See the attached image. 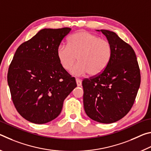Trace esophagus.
Segmentation results:
<instances>
[{
	"label": "esophagus",
	"instance_id": "1",
	"mask_svg": "<svg viewBox=\"0 0 151 151\" xmlns=\"http://www.w3.org/2000/svg\"><path fill=\"white\" fill-rule=\"evenodd\" d=\"M76 83L78 86H81L82 85V81L79 78H76Z\"/></svg>",
	"mask_w": 151,
	"mask_h": 151
}]
</instances>
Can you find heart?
<instances>
[{
    "label": "heart",
    "instance_id": "b5f03b06",
    "mask_svg": "<svg viewBox=\"0 0 151 151\" xmlns=\"http://www.w3.org/2000/svg\"><path fill=\"white\" fill-rule=\"evenodd\" d=\"M112 55L109 40L84 30L74 33L68 38L67 45H60L57 49L58 60L65 70H70L78 57L79 63L71 70L76 76L99 75L107 67Z\"/></svg>",
    "mask_w": 151,
    "mask_h": 151
}]
</instances>
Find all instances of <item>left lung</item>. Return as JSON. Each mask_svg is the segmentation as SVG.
Wrapping results in <instances>:
<instances>
[{"label":"left lung","mask_w":151,"mask_h":151,"mask_svg":"<svg viewBox=\"0 0 151 151\" xmlns=\"http://www.w3.org/2000/svg\"><path fill=\"white\" fill-rule=\"evenodd\" d=\"M101 31L111 42L112 55L103 73L83 81L86 114L101 123H112L126 115L133 105L140 84L137 56L115 32Z\"/></svg>","instance_id":"8db88e82"}]
</instances>
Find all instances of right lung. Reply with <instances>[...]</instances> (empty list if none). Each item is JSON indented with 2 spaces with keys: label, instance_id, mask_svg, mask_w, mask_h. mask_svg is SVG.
Listing matches in <instances>:
<instances>
[{
  "label": "right lung",
  "instance_id": "right-lung-1",
  "mask_svg": "<svg viewBox=\"0 0 151 151\" xmlns=\"http://www.w3.org/2000/svg\"><path fill=\"white\" fill-rule=\"evenodd\" d=\"M70 28L44 29L20 45L9 66L7 81L18 112L35 124L52 121L63 102L76 87L75 78L64 68L57 49Z\"/></svg>",
  "mask_w": 151,
  "mask_h": 151
}]
</instances>
